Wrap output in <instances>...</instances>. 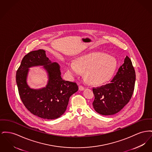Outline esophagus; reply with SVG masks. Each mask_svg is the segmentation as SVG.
Masks as SVG:
<instances>
[{
	"instance_id": "1",
	"label": "esophagus",
	"mask_w": 152,
	"mask_h": 152,
	"mask_svg": "<svg viewBox=\"0 0 152 152\" xmlns=\"http://www.w3.org/2000/svg\"><path fill=\"white\" fill-rule=\"evenodd\" d=\"M79 89L80 91H83L84 89V87L83 86H79Z\"/></svg>"
}]
</instances>
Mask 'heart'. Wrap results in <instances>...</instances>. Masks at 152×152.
<instances>
[{"mask_svg": "<svg viewBox=\"0 0 152 152\" xmlns=\"http://www.w3.org/2000/svg\"><path fill=\"white\" fill-rule=\"evenodd\" d=\"M116 59L104 53H92L80 57L77 62L67 64V69L72 75L77 76L85 72L89 83L103 84L108 80L116 70Z\"/></svg>", "mask_w": 152, "mask_h": 152, "instance_id": "1", "label": "heart"}]
</instances>
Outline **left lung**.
I'll return each mask as SVG.
<instances>
[{"label":"left lung","instance_id":"obj_1","mask_svg":"<svg viewBox=\"0 0 152 152\" xmlns=\"http://www.w3.org/2000/svg\"><path fill=\"white\" fill-rule=\"evenodd\" d=\"M135 72L130 58L126 56L110 83L93 88L94 110L101 115H111L129 103L134 92Z\"/></svg>","mask_w":152,"mask_h":152}]
</instances>
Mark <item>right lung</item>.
<instances>
[{
  "instance_id": "obj_1",
  "label": "right lung",
  "mask_w": 152,
  "mask_h": 152,
  "mask_svg": "<svg viewBox=\"0 0 152 152\" xmlns=\"http://www.w3.org/2000/svg\"><path fill=\"white\" fill-rule=\"evenodd\" d=\"M41 65L48 73V84L44 88L31 89L26 82L28 68ZM60 69L42 49L30 52L23 58L16 73L18 92L25 106L34 115L46 119L59 118L66 111L71 96L78 91L76 83L63 80Z\"/></svg>"
}]
</instances>
